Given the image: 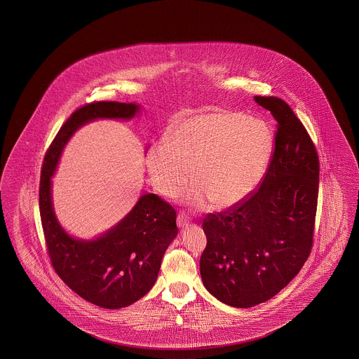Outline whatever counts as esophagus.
I'll return each mask as SVG.
<instances>
[{
    "mask_svg": "<svg viewBox=\"0 0 359 359\" xmlns=\"http://www.w3.org/2000/svg\"><path fill=\"white\" fill-rule=\"evenodd\" d=\"M177 226L180 229L188 228L189 226V218L184 213L177 215Z\"/></svg>",
    "mask_w": 359,
    "mask_h": 359,
    "instance_id": "34e87169",
    "label": "esophagus"
}]
</instances>
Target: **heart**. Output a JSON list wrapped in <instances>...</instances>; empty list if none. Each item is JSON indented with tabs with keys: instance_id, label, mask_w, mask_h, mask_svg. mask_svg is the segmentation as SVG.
Listing matches in <instances>:
<instances>
[{
	"instance_id": "1",
	"label": "heart",
	"mask_w": 359,
	"mask_h": 359,
	"mask_svg": "<svg viewBox=\"0 0 359 359\" xmlns=\"http://www.w3.org/2000/svg\"><path fill=\"white\" fill-rule=\"evenodd\" d=\"M273 134L267 122L237 111H208L179 121L170 143L156 142L146 164L152 184L165 197L192 180L185 201L196 208L229 209L245 201L267 171Z\"/></svg>"
}]
</instances>
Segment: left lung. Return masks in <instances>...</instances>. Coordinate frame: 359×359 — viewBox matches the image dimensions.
Here are the masks:
<instances>
[{
    "instance_id": "1",
    "label": "left lung",
    "mask_w": 359,
    "mask_h": 359,
    "mask_svg": "<svg viewBox=\"0 0 359 359\" xmlns=\"http://www.w3.org/2000/svg\"><path fill=\"white\" fill-rule=\"evenodd\" d=\"M278 122L275 150L259 188L203 221L200 273L224 304L250 308L294 279L313 243L320 162L302 121L282 98L255 96Z\"/></svg>"
}]
</instances>
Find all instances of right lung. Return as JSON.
<instances>
[{"label": "right lung", "mask_w": 359, "mask_h": 359, "mask_svg": "<svg viewBox=\"0 0 359 359\" xmlns=\"http://www.w3.org/2000/svg\"><path fill=\"white\" fill-rule=\"evenodd\" d=\"M140 105L98 101L76 109L44 155L39 212L55 272L80 297L107 309H120L151 290L164 252L177 236L176 212L155 194H142L120 222L95 239L69 236L55 216L51 177L74 133L98 118L130 120Z\"/></svg>", "instance_id": "obj_1"}]
</instances>
